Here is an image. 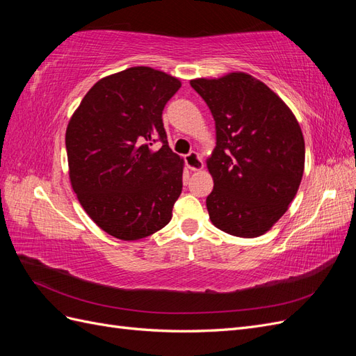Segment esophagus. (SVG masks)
<instances>
[{
  "mask_svg": "<svg viewBox=\"0 0 356 356\" xmlns=\"http://www.w3.org/2000/svg\"><path fill=\"white\" fill-rule=\"evenodd\" d=\"M186 165L191 170H200L203 168V161L196 152H191L186 156Z\"/></svg>",
  "mask_w": 356,
  "mask_h": 356,
  "instance_id": "esophagus-1",
  "label": "esophagus"
}]
</instances>
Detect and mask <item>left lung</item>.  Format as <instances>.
Instances as JSON below:
<instances>
[{
  "label": "left lung",
  "mask_w": 356,
  "mask_h": 356,
  "mask_svg": "<svg viewBox=\"0 0 356 356\" xmlns=\"http://www.w3.org/2000/svg\"><path fill=\"white\" fill-rule=\"evenodd\" d=\"M215 120L207 165L213 190L207 197L215 227L257 238L286 212L305 170V139L285 102L245 72L190 81Z\"/></svg>",
  "instance_id": "obj_1"
}]
</instances>
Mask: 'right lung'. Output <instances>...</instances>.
<instances>
[{"label":"right lung","instance_id":"1","mask_svg":"<svg viewBox=\"0 0 356 356\" xmlns=\"http://www.w3.org/2000/svg\"><path fill=\"white\" fill-rule=\"evenodd\" d=\"M181 88L172 75L134 67L86 93L67 127L72 190L108 234L138 241L163 229L182 190V159L168 145L165 105ZM162 147L153 150L154 142Z\"/></svg>","mask_w":356,"mask_h":356}]
</instances>
